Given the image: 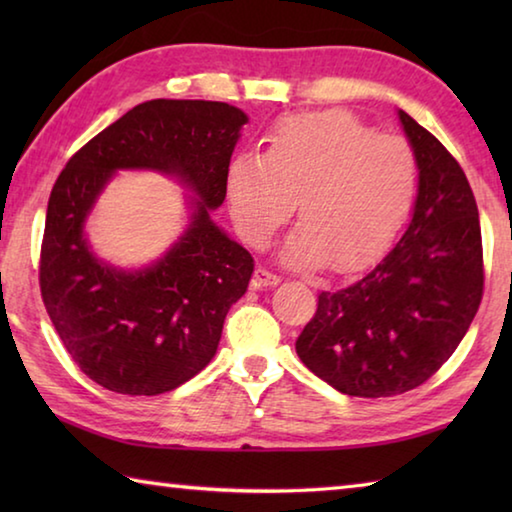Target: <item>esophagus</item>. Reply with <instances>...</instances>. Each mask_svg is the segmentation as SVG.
Instances as JSON below:
<instances>
[{"label":"esophagus","instance_id":"obj_1","mask_svg":"<svg viewBox=\"0 0 512 512\" xmlns=\"http://www.w3.org/2000/svg\"><path fill=\"white\" fill-rule=\"evenodd\" d=\"M280 284V277L275 273L266 271L264 266L255 268V275H253V289H264V287H277Z\"/></svg>","mask_w":512,"mask_h":512}]
</instances>
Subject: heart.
Listing matches in <instances>:
<instances>
[{
    "instance_id": "1",
    "label": "heart",
    "mask_w": 512,
    "mask_h": 512,
    "mask_svg": "<svg viewBox=\"0 0 512 512\" xmlns=\"http://www.w3.org/2000/svg\"><path fill=\"white\" fill-rule=\"evenodd\" d=\"M418 164L400 137L377 135L343 110L282 119L266 155L237 153L225 171V196L239 235L264 248L298 198L300 225L282 262L352 273L391 246L411 212Z\"/></svg>"
}]
</instances>
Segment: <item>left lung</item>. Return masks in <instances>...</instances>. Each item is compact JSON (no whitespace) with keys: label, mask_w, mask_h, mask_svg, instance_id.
<instances>
[{"label":"left lung","mask_w":512,"mask_h":512,"mask_svg":"<svg viewBox=\"0 0 512 512\" xmlns=\"http://www.w3.org/2000/svg\"><path fill=\"white\" fill-rule=\"evenodd\" d=\"M418 164L402 239L357 282L318 296L300 361L345 395L391 397L452 357L483 296L481 223L465 173L427 128L397 110Z\"/></svg>","instance_id":"1"}]
</instances>
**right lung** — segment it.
<instances>
[{
    "label": "right lung",
    "mask_w": 512,
    "mask_h": 512,
    "mask_svg": "<svg viewBox=\"0 0 512 512\" xmlns=\"http://www.w3.org/2000/svg\"><path fill=\"white\" fill-rule=\"evenodd\" d=\"M244 124L248 115L230 103L153 99L92 137L60 171L42 239V300L69 357L108 391H173L216 354L223 320L255 268L212 221ZM119 170L162 172L190 192L186 230L140 269L101 260L84 230Z\"/></svg>",
    "instance_id": "add662e5"
}]
</instances>
